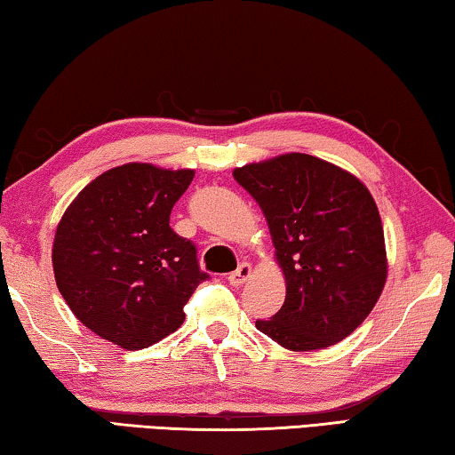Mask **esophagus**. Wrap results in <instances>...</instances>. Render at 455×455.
Segmentation results:
<instances>
[{"mask_svg": "<svg viewBox=\"0 0 455 455\" xmlns=\"http://www.w3.org/2000/svg\"><path fill=\"white\" fill-rule=\"evenodd\" d=\"M251 273H252V268H251V265H249V263L238 265L236 271L228 275V283L233 284V287H241V284H244L246 281H249Z\"/></svg>", "mask_w": 455, "mask_h": 455, "instance_id": "esophagus-1", "label": "esophagus"}]
</instances>
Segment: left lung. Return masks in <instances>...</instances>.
I'll list each match as a JSON object with an SVG mask.
<instances>
[{"mask_svg": "<svg viewBox=\"0 0 455 455\" xmlns=\"http://www.w3.org/2000/svg\"><path fill=\"white\" fill-rule=\"evenodd\" d=\"M233 176L263 209L287 281L279 313L257 329L291 351L325 349L351 335L387 279L379 211L365 184L301 152Z\"/></svg>", "mask_w": 455, "mask_h": 455, "instance_id": "obj_1", "label": "left lung"}]
</instances>
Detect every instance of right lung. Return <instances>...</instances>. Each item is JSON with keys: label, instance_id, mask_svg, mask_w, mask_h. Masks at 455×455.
<instances>
[{"label": "right lung", "instance_id": "obj_1", "mask_svg": "<svg viewBox=\"0 0 455 455\" xmlns=\"http://www.w3.org/2000/svg\"><path fill=\"white\" fill-rule=\"evenodd\" d=\"M195 171L130 163L100 174L61 217L53 238L56 284L90 331L122 349L174 333L209 275L196 246L171 228Z\"/></svg>", "mask_w": 455, "mask_h": 455}]
</instances>
